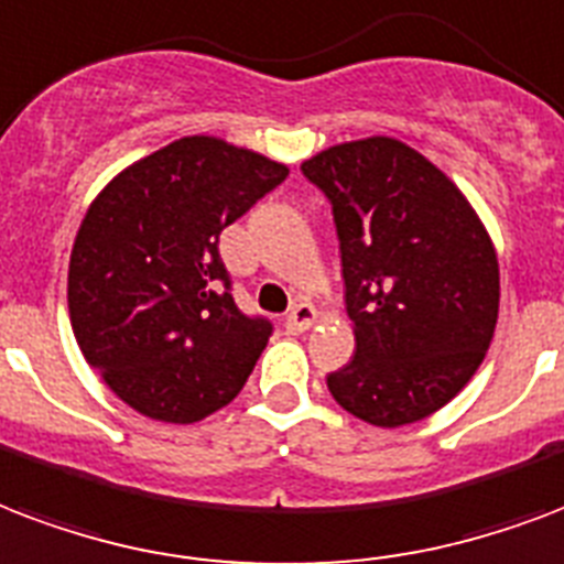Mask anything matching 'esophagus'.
<instances>
[{"mask_svg": "<svg viewBox=\"0 0 564 564\" xmlns=\"http://www.w3.org/2000/svg\"><path fill=\"white\" fill-rule=\"evenodd\" d=\"M313 322H316V311H313V304H304V301H301V304H295V307H292L290 316H286V322H283V325H286V330H290V334H304V330L311 328Z\"/></svg>", "mask_w": 564, "mask_h": 564, "instance_id": "esophagus-1", "label": "esophagus"}]
</instances>
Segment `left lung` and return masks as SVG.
<instances>
[{"instance_id":"left-lung-1","label":"left lung","mask_w":564,"mask_h":564,"mask_svg":"<svg viewBox=\"0 0 564 564\" xmlns=\"http://www.w3.org/2000/svg\"><path fill=\"white\" fill-rule=\"evenodd\" d=\"M330 200L355 358L330 397L369 425L435 414L485 360L500 265L462 188L423 153L372 135L301 162Z\"/></svg>"}]
</instances>
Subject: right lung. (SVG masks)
<instances>
[{
	"mask_svg": "<svg viewBox=\"0 0 564 564\" xmlns=\"http://www.w3.org/2000/svg\"><path fill=\"white\" fill-rule=\"evenodd\" d=\"M290 167L186 135L123 167L94 197L67 272L82 355L129 408L197 423L242 390L272 337L230 292L218 236Z\"/></svg>",
	"mask_w": 564,
	"mask_h": 564,
	"instance_id": "obj_1",
	"label": "right lung"
}]
</instances>
